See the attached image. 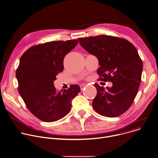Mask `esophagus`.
<instances>
[{
  "mask_svg": "<svg viewBox=\"0 0 158 158\" xmlns=\"http://www.w3.org/2000/svg\"><path fill=\"white\" fill-rule=\"evenodd\" d=\"M85 86H86L85 84H82V85H80V87H81V90H82L85 87Z\"/></svg>",
  "mask_w": 158,
  "mask_h": 158,
  "instance_id": "obj_1",
  "label": "esophagus"
}]
</instances>
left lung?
Segmentation results:
<instances>
[{"label":"left lung","instance_id":"obj_1","mask_svg":"<svg viewBox=\"0 0 158 158\" xmlns=\"http://www.w3.org/2000/svg\"><path fill=\"white\" fill-rule=\"evenodd\" d=\"M78 40L87 52L97 58L100 79L113 83L106 89L94 84L97 94L92 102L94 109L106 117L121 115L132 105L141 82L143 63L137 50L128 40L110 35Z\"/></svg>","mask_w":158,"mask_h":158}]
</instances>
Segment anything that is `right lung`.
<instances>
[{"label":"right lung","mask_w":158,"mask_h":158,"mask_svg":"<svg viewBox=\"0 0 158 158\" xmlns=\"http://www.w3.org/2000/svg\"><path fill=\"white\" fill-rule=\"evenodd\" d=\"M77 43L75 39L40 44L29 48L20 58L16 71L18 92L27 109L41 121L51 123L64 117L81 92L78 85L57 92L53 83L63 70L65 55Z\"/></svg>","instance_id":"add662e5"}]
</instances>
